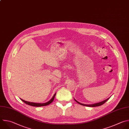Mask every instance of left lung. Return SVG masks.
Masks as SVG:
<instances>
[{
  "instance_id": "8db88e82",
  "label": "left lung",
  "mask_w": 129,
  "mask_h": 129,
  "mask_svg": "<svg viewBox=\"0 0 129 129\" xmlns=\"http://www.w3.org/2000/svg\"><path fill=\"white\" fill-rule=\"evenodd\" d=\"M110 98H108V99H106V100H104V101H102V102H99V103H95V104H82V103H80V102H78V101H77L75 99H74V100L77 102V103H78L79 104H80V105H83V106H88V107H97V106H101V105H103V104H104Z\"/></svg>"
}]
</instances>
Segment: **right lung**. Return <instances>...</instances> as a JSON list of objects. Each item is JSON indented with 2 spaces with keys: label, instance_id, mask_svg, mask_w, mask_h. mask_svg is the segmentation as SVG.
<instances>
[{
  "label": "right lung",
  "instance_id": "add662e5",
  "mask_svg": "<svg viewBox=\"0 0 129 129\" xmlns=\"http://www.w3.org/2000/svg\"><path fill=\"white\" fill-rule=\"evenodd\" d=\"M56 93H55L54 94V95L53 96V97H52V98L48 102H46V103H33V102H28V101H25L22 99H20L23 102H24L25 103H26V104H28L29 105H30V106H35V107H40V106H47V105H49L50 104H51L53 101H54V99L55 98V97L56 96Z\"/></svg>",
  "mask_w": 129,
  "mask_h": 129
}]
</instances>
